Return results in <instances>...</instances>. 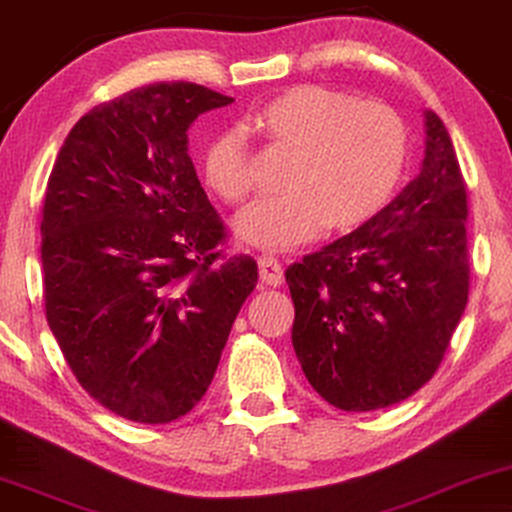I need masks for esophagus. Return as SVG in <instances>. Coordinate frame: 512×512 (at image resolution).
<instances>
[{"instance_id": "34e87169", "label": "esophagus", "mask_w": 512, "mask_h": 512, "mask_svg": "<svg viewBox=\"0 0 512 512\" xmlns=\"http://www.w3.org/2000/svg\"><path fill=\"white\" fill-rule=\"evenodd\" d=\"M257 267H260V281L264 285H271V288H276V285L283 283V269L278 260L269 255H262L260 260H257Z\"/></svg>"}]
</instances>
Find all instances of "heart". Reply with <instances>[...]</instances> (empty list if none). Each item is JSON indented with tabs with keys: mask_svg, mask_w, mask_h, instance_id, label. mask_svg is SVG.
Masks as SVG:
<instances>
[{
	"mask_svg": "<svg viewBox=\"0 0 512 512\" xmlns=\"http://www.w3.org/2000/svg\"><path fill=\"white\" fill-rule=\"evenodd\" d=\"M271 147L292 152L283 196L252 201L231 220L250 248L292 250L327 231H351L379 213L407 161V126L393 107L325 86H295L245 119ZM206 187L224 203L250 189L243 133H217L201 154Z\"/></svg>",
	"mask_w": 512,
	"mask_h": 512,
	"instance_id": "obj_1",
	"label": "heart"
}]
</instances>
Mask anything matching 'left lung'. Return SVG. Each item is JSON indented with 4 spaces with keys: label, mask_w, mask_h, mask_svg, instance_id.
Returning <instances> with one entry per match:
<instances>
[{
    "label": "left lung",
    "mask_w": 512,
    "mask_h": 512,
    "mask_svg": "<svg viewBox=\"0 0 512 512\" xmlns=\"http://www.w3.org/2000/svg\"><path fill=\"white\" fill-rule=\"evenodd\" d=\"M424 126V161L403 192L285 271L297 360L339 410H381L417 393L466 309V185L438 114L426 109Z\"/></svg>",
    "instance_id": "8db88e82"
}]
</instances>
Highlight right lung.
Instances as JSON below:
<instances>
[{
  "label": "right lung",
  "instance_id": "1",
  "mask_svg": "<svg viewBox=\"0 0 512 512\" xmlns=\"http://www.w3.org/2000/svg\"><path fill=\"white\" fill-rule=\"evenodd\" d=\"M234 98L152 84L81 117L51 170L42 217L46 320L91 398L168 424L203 398L241 304L250 255L222 257L187 131Z\"/></svg>",
  "mask_w": 512,
  "mask_h": 512
}]
</instances>
